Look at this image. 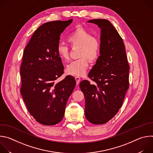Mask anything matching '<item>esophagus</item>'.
Segmentation results:
<instances>
[{"label": "esophagus", "instance_id": "1", "mask_svg": "<svg viewBox=\"0 0 153 153\" xmlns=\"http://www.w3.org/2000/svg\"><path fill=\"white\" fill-rule=\"evenodd\" d=\"M75 79H76V83L78 85V84L79 83L80 81V77H79V76H76V77H75Z\"/></svg>", "mask_w": 153, "mask_h": 153}]
</instances>
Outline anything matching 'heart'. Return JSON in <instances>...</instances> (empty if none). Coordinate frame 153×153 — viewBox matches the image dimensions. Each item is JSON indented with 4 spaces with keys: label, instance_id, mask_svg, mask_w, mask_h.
Masks as SVG:
<instances>
[{
    "label": "heart",
    "instance_id": "obj_1",
    "mask_svg": "<svg viewBox=\"0 0 153 153\" xmlns=\"http://www.w3.org/2000/svg\"><path fill=\"white\" fill-rule=\"evenodd\" d=\"M67 41L71 47H79L78 56L81 58L68 65L67 73L73 76H82L88 68V59L94 61L98 58L100 51V42L90 31L83 27H78L71 33L67 37ZM56 52L61 60H69L70 49L67 45L60 43L57 47Z\"/></svg>",
    "mask_w": 153,
    "mask_h": 153
}]
</instances>
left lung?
<instances>
[{
  "mask_svg": "<svg viewBox=\"0 0 153 153\" xmlns=\"http://www.w3.org/2000/svg\"><path fill=\"white\" fill-rule=\"evenodd\" d=\"M88 22L101 30L100 51L88 74L94 82L83 80L79 86L85 99L86 119L96 125L111 120L121 108L129 88V70L123 40L110 21L93 19Z\"/></svg>",
  "mask_w": 153,
  "mask_h": 153,
  "instance_id": "8db88e82",
  "label": "left lung"
}]
</instances>
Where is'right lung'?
<instances>
[{"mask_svg":"<svg viewBox=\"0 0 153 153\" xmlns=\"http://www.w3.org/2000/svg\"><path fill=\"white\" fill-rule=\"evenodd\" d=\"M72 22L43 24L34 31L24 51L20 93L30 114L44 125H54L62 120L76 83L71 76L56 82L64 69L56 48L61 33Z\"/></svg>","mask_w":153,"mask_h":153,"instance_id":"1","label":"right lung"}]
</instances>
